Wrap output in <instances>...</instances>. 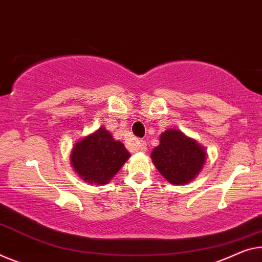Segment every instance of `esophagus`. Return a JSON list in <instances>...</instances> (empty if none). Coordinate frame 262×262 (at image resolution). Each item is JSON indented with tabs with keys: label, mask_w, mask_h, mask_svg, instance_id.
Instances as JSON below:
<instances>
[{
	"label": "esophagus",
	"mask_w": 262,
	"mask_h": 262,
	"mask_svg": "<svg viewBox=\"0 0 262 262\" xmlns=\"http://www.w3.org/2000/svg\"><path fill=\"white\" fill-rule=\"evenodd\" d=\"M137 147H138L139 151L145 152L147 150V144L146 142H144V140H138V142H137Z\"/></svg>",
	"instance_id": "obj_1"
}]
</instances>
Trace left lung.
Instances as JSON below:
<instances>
[{
    "label": "left lung",
    "mask_w": 262,
    "mask_h": 262,
    "mask_svg": "<svg viewBox=\"0 0 262 262\" xmlns=\"http://www.w3.org/2000/svg\"><path fill=\"white\" fill-rule=\"evenodd\" d=\"M152 162L168 182L183 185L194 178L205 163L206 154L195 140L178 130H167L160 136V144L154 148Z\"/></svg>",
    "instance_id": "1"
}]
</instances>
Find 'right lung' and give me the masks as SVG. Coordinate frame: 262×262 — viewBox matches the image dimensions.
Returning <instances> with one entry per match:
<instances>
[{"mask_svg":"<svg viewBox=\"0 0 262 262\" xmlns=\"http://www.w3.org/2000/svg\"><path fill=\"white\" fill-rule=\"evenodd\" d=\"M128 157L130 154L125 146L100 127L75 145L71 164L83 180L104 185L119 171Z\"/></svg>","mask_w":262,"mask_h":262,"instance_id":"obj_1","label":"right lung"}]
</instances>
